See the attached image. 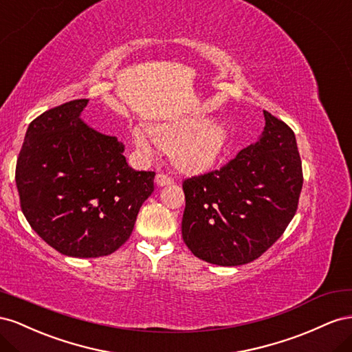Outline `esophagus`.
<instances>
[{"label":"esophagus","instance_id":"obj_1","mask_svg":"<svg viewBox=\"0 0 352 352\" xmlns=\"http://www.w3.org/2000/svg\"><path fill=\"white\" fill-rule=\"evenodd\" d=\"M155 182H156V184H157L159 187H164V186L173 184L174 179L170 178V177H168V175H165V174H157L156 178H155Z\"/></svg>","mask_w":352,"mask_h":352}]
</instances>
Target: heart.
<instances>
[{
  "label": "heart",
  "instance_id": "1",
  "mask_svg": "<svg viewBox=\"0 0 352 352\" xmlns=\"http://www.w3.org/2000/svg\"><path fill=\"white\" fill-rule=\"evenodd\" d=\"M133 143L138 153L152 159L159 147L170 152L174 165L188 174L206 173L217 165L228 144V126L217 118L182 116L155 122L150 133L143 125L133 128Z\"/></svg>",
  "mask_w": 352,
  "mask_h": 352
}]
</instances>
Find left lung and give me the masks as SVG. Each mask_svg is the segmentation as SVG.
Here are the masks:
<instances>
[{
	"label": "left lung",
	"mask_w": 352,
	"mask_h": 352,
	"mask_svg": "<svg viewBox=\"0 0 352 352\" xmlns=\"http://www.w3.org/2000/svg\"><path fill=\"white\" fill-rule=\"evenodd\" d=\"M258 142L218 170L183 183L187 248L209 264L236 267L263 255L292 221L302 188L296 138L264 110Z\"/></svg>",
	"instance_id": "1"
}]
</instances>
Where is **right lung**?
I'll use <instances>...</instances> for the list:
<instances>
[{
	"mask_svg": "<svg viewBox=\"0 0 352 352\" xmlns=\"http://www.w3.org/2000/svg\"><path fill=\"white\" fill-rule=\"evenodd\" d=\"M87 98L50 109L28 126L16 165L20 206L44 242L74 258L113 254L153 193L155 173L126 164L125 146L81 119Z\"/></svg>",
	"mask_w": 352,
	"mask_h": 352,
	"instance_id": "right-lung-1",
	"label": "right lung"
}]
</instances>
